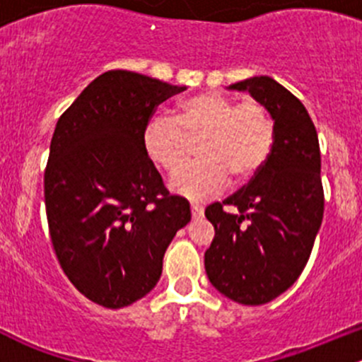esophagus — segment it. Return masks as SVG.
Here are the masks:
<instances>
[{
	"label": "esophagus",
	"instance_id": "obj_1",
	"mask_svg": "<svg viewBox=\"0 0 362 362\" xmlns=\"http://www.w3.org/2000/svg\"><path fill=\"white\" fill-rule=\"evenodd\" d=\"M191 214H192V217H194V218H199V217H203V214H204V208L202 206V204H198V203H192V204H191Z\"/></svg>",
	"mask_w": 362,
	"mask_h": 362
}]
</instances>
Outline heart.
Here are the masks:
<instances>
[{"label":"heart","instance_id":"b5f03b06","mask_svg":"<svg viewBox=\"0 0 362 362\" xmlns=\"http://www.w3.org/2000/svg\"><path fill=\"white\" fill-rule=\"evenodd\" d=\"M198 159L182 166L171 191L191 199L206 198L229 180L243 184L266 164L275 144V119L257 100L236 101L217 93H199L178 101L173 115L156 113L144 127L148 160L173 173L196 138Z\"/></svg>","mask_w":362,"mask_h":362}]
</instances>
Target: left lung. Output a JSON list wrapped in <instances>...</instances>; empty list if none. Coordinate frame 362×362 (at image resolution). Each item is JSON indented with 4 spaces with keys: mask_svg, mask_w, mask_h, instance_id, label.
I'll use <instances>...</instances> for the list:
<instances>
[{
    "mask_svg": "<svg viewBox=\"0 0 362 362\" xmlns=\"http://www.w3.org/2000/svg\"><path fill=\"white\" fill-rule=\"evenodd\" d=\"M229 89H249L268 107L275 144L249 184L204 210L215 229L204 269L233 301L264 305L301 275L322 222L319 138L305 105L272 76H252ZM226 206L239 211L229 214Z\"/></svg>",
    "mask_w": 362,
    "mask_h": 362,
    "instance_id": "8db88e82",
    "label": "left lung"
}]
</instances>
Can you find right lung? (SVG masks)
Segmentation results:
<instances>
[{"mask_svg":"<svg viewBox=\"0 0 362 362\" xmlns=\"http://www.w3.org/2000/svg\"><path fill=\"white\" fill-rule=\"evenodd\" d=\"M187 87L110 69L59 117L43 175L54 252L69 282L96 305L122 308L151 293L189 203L170 194L144 151V127Z\"/></svg>","mask_w":362,"mask_h":362,"instance_id":"right-lung-1","label":"right lung"}]
</instances>
